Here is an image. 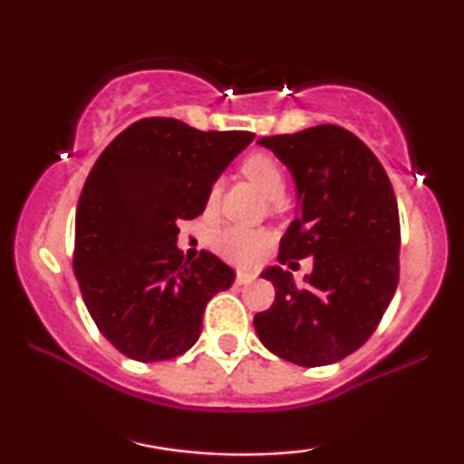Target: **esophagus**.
Instances as JSON below:
<instances>
[{
  "instance_id": "esophagus-1",
  "label": "esophagus",
  "mask_w": 464,
  "mask_h": 464,
  "mask_svg": "<svg viewBox=\"0 0 464 464\" xmlns=\"http://www.w3.org/2000/svg\"><path fill=\"white\" fill-rule=\"evenodd\" d=\"M255 279L253 273H248V270H237L236 273V284L237 285H244V284H250V281Z\"/></svg>"
}]
</instances>
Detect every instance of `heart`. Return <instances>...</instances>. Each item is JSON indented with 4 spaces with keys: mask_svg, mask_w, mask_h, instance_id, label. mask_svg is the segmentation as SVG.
<instances>
[{
    "mask_svg": "<svg viewBox=\"0 0 464 464\" xmlns=\"http://www.w3.org/2000/svg\"><path fill=\"white\" fill-rule=\"evenodd\" d=\"M239 172L244 174V179H248L255 188L259 189V194L266 200L279 202L284 198L287 179L284 165L279 163V159L273 157L270 152H250L239 165ZM218 198V188H211L209 191V205H214ZM266 246V236L259 231H250V228H239V227H228L222 228L220 233H216L214 237V248L222 257L228 262L236 264H250Z\"/></svg>",
    "mask_w": 464,
    "mask_h": 464,
    "instance_id": "b5f03b06",
    "label": "heart"
}]
</instances>
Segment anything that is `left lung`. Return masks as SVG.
Returning a JSON list of instances; mask_svg holds the SVG:
<instances>
[{
	"mask_svg": "<svg viewBox=\"0 0 464 464\" xmlns=\"http://www.w3.org/2000/svg\"><path fill=\"white\" fill-rule=\"evenodd\" d=\"M290 169L299 218L279 244V264L314 257L299 285L273 266L276 295L255 316L264 347L299 366H324L358 351L384 316L399 281V209L386 169L364 141L334 124L262 137Z\"/></svg>",
	"mask_w": 464,
	"mask_h": 464,
	"instance_id": "obj_1",
	"label": "left lung"
}]
</instances>
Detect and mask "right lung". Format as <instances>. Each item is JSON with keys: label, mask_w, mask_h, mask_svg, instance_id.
Masks as SVG:
<instances>
[{"label": "right lung", "mask_w": 464, "mask_h": 464, "mask_svg": "<svg viewBox=\"0 0 464 464\" xmlns=\"http://www.w3.org/2000/svg\"><path fill=\"white\" fill-rule=\"evenodd\" d=\"M253 140L146 117L98 157L78 200L73 275L120 353L137 362L183 355L198 340L207 303L233 285V268L209 250L183 257L179 222L205 211L218 177Z\"/></svg>", "instance_id": "1"}]
</instances>
